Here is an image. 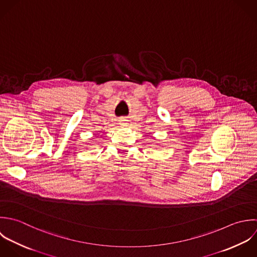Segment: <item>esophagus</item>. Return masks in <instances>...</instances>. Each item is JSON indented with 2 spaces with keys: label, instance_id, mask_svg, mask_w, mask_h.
Segmentation results:
<instances>
[{
  "label": "esophagus",
  "instance_id": "obj_1",
  "mask_svg": "<svg viewBox=\"0 0 257 257\" xmlns=\"http://www.w3.org/2000/svg\"><path fill=\"white\" fill-rule=\"evenodd\" d=\"M119 124H120L121 126H124V125L127 124V120H126L125 118H121V119L119 120Z\"/></svg>",
  "mask_w": 257,
  "mask_h": 257
}]
</instances>
